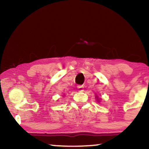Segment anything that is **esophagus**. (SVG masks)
Masks as SVG:
<instances>
[{"label":"esophagus","mask_w":149,"mask_h":149,"mask_svg":"<svg viewBox=\"0 0 149 149\" xmlns=\"http://www.w3.org/2000/svg\"><path fill=\"white\" fill-rule=\"evenodd\" d=\"M77 88H78L79 91H83V85H78V86H77Z\"/></svg>","instance_id":"esophagus-1"}]
</instances>
